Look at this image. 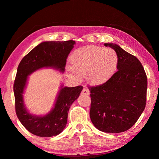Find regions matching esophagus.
Returning a JSON list of instances; mask_svg holds the SVG:
<instances>
[{
  "label": "esophagus",
  "mask_w": 159,
  "mask_h": 159,
  "mask_svg": "<svg viewBox=\"0 0 159 159\" xmlns=\"http://www.w3.org/2000/svg\"><path fill=\"white\" fill-rule=\"evenodd\" d=\"M83 95H90V91L88 89V88H84L82 90V93H81Z\"/></svg>",
  "instance_id": "34e87169"
}]
</instances>
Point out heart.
<instances>
[{
	"label": "heart",
	"mask_w": 159,
	"mask_h": 159,
	"mask_svg": "<svg viewBox=\"0 0 159 159\" xmlns=\"http://www.w3.org/2000/svg\"><path fill=\"white\" fill-rule=\"evenodd\" d=\"M70 60L73 67L67 69L69 76L76 80L87 76L88 82L95 86L108 81L116 71L118 64L114 50L97 45L75 50Z\"/></svg>",
	"instance_id": "b5f03b06"
}]
</instances>
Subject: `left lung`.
<instances>
[{
    "label": "left lung",
    "mask_w": 159,
    "mask_h": 159,
    "mask_svg": "<svg viewBox=\"0 0 159 159\" xmlns=\"http://www.w3.org/2000/svg\"><path fill=\"white\" fill-rule=\"evenodd\" d=\"M104 45L117 53L118 71L104 84L90 88V116L99 130L122 133L137 122L144 110L147 79L138 58L116 43Z\"/></svg>",
    "instance_id": "obj_1"
}]
</instances>
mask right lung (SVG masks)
<instances>
[{"instance_id":"obj_1","label":"right lung","mask_w":159,"mask_h":159,"mask_svg":"<svg viewBox=\"0 0 159 159\" xmlns=\"http://www.w3.org/2000/svg\"><path fill=\"white\" fill-rule=\"evenodd\" d=\"M76 42L45 41L36 45L19 64L14 83L15 110L17 117L26 130L36 136L50 138L60 134L66 127L68 112L83 90L80 85L66 87L61 83L54 106L44 115H35L26 109L24 94L29 76L38 70L50 68L64 73L66 59Z\"/></svg>"}]
</instances>
